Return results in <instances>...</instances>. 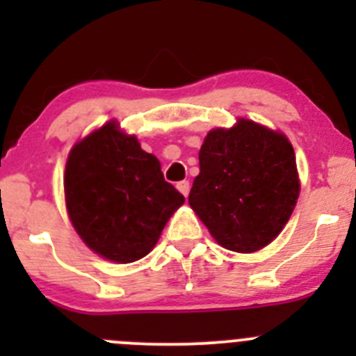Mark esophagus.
<instances>
[{"label":"esophagus","instance_id":"obj_1","mask_svg":"<svg viewBox=\"0 0 356 356\" xmlns=\"http://www.w3.org/2000/svg\"><path fill=\"white\" fill-rule=\"evenodd\" d=\"M177 189L182 193V195L188 196L189 189H191V184H189V181H181V182H177Z\"/></svg>","mask_w":356,"mask_h":356}]
</instances>
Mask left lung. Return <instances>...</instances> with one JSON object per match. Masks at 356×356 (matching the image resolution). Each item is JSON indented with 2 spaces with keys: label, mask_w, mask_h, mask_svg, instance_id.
I'll return each instance as SVG.
<instances>
[{
  "label": "left lung",
  "mask_w": 356,
  "mask_h": 356,
  "mask_svg": "<svg viewBox=\"0 0 356 356\" xmlns=\"http://www.w3.org/2000/svg\"><path fill=\"white\" fill-rule=\"evenodd\" d=\"M298 195L296 158L288 138L239 118L234 127L207 134L188 201L218 245L253 253L277 238Z\"/></svg>",
  "instance_id": "obj_1"
}]
</instances>
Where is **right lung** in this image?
<instances>
[{"label":"right lung","instance_id":"right-lung-1","mask_svg":"<svg viewBox=\"0 0 356 356\" xmlns=\"http://www.w3.org/2000/svg\"><path fill=\"white\" fill-rule=\"evenodd\" d=\"M65 201L72 225L95 253L117 264L146 257L184 196L160 161L111 120L68 155Z\"/></svg>","mask_w":356,"mask_h":356}]
</instances>
